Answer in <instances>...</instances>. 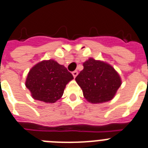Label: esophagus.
<instances>
[{"label": "esophagus", "instance_id": "esophagus-1", "mask_svg": "<svg viewBox=\"0 0 148 148\" xmlns=\"http://www.w3.org/2000/svg\"><path fill=\"white\" fill-rule=\"evenodd\" d=\"M72 74H73V76H74V78H75V77L77 76V74H78V72L77 71H74L72 72Z\"/></svg>", "mask_w": 148, "mask_h": 148}]
</instances>
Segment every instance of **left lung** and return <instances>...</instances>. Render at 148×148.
<instances>
[{"label": "left lung", "instance_id": "obj_1", "mask_svg": "<svg viewBox=\"0 0 148 148\" xmlns=\"http://www.w3.org/2000/svg\"><path fill=\"white\" fill-rule=\"evenodd\" d=\"M84 69L76 77L84 97L90 103L107 102L114 97L121 85V80L114 68L107 63L89 58L83 64Z\"/></svg>", "mask_w": 148, "mask_h": 148}]
</instances>
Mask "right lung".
<instances>
[{"label":"right lung","mask_w":148,"mask_h":148,"mask_svg":"<svg viewBox=\"0 0 148 148\" xmlns=\"http://www.w3.org/2000/svg\"><path fill=\"white\" fill-rule=\"evenodd\" d=\"M74 77L67 68L53 60H43L29 71L25 85L34 99L54 103L62 97L67 84Z\"/></svg>","instance_id":"1"}]
</instances>
